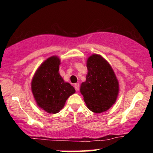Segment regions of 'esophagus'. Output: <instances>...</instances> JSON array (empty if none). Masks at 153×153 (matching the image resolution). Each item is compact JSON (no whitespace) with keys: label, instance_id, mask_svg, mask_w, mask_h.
<instances>
[{"label":"esophagus","instance_id":"1","mask_svg":"<svg viewBox=\"0 0 153 153\" xmlns=\"http://www.w3.org/2000/svg\"><path fill=\"white\" fill-rule=\"evenodd\" d=\"M74 88L76 89V91H78L79 90V83H74Z\"/></svg>","mask_w":153,"mask_h":153}]
</instances>
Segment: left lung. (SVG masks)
Masks as SVG:
<instances>
[{"label": "left lung", "mask_w": 153, "mask_h": 153, "mask_svg": "<svg viewBox=\"0 0 153 153\" xmlns=\"http://www.w3.org/2000/svg\"><path fill=\"white\" fill-rule=\"evenodd\" d=\"M86 80L81 85L80 92L87 107L96 114L106 111L116 102L119 83L110 64L98 54L88 58Z\"/></svg>", "instance_id": "8db88e82"}]
</instances>
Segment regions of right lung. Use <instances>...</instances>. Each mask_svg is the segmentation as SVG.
I'll use <instances>...</instances> for the list:
<instances>
[{
  "label": "right lung",
  "instance_id": "obj_1",
  "mask_svg": "<svg viewBox=\"0 0 153 153\" xmlns=\"http://www.w3.org/2000/svg\"><path fill=\"white\" fill-rule=\"evenodd\" d=\"M60 60L49 57L40 65L31 82V90L37 106L49 114H56L64 107L68 98L75 89L65 82L59 72Z\"/></svg>",
  "mask_w": 153,
  "mask_h": 153
}]
</instances>
